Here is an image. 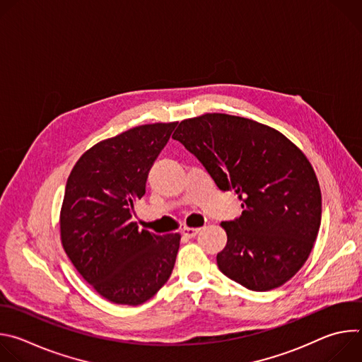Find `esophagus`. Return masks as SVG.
<instances>
[{"label":"esophagus","mask_w":362,"mask_h":362,"mask_svg":"<svg viewBox=\"0 0 362 362\" xmlns=\"http://www.w3.org/2000/svg\"><path fill=\"white\" fill-rule=\"evenodd\" d=\"M199 230H200L199 228H187L186 226V228L182 229V235L186 236V238H194L199 233Z\"/></svg>","instance_id":"34e87169"}]
</instances>
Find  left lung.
<instances>
[{"instance_id":"1","label":"left lung","mask_w":362,"mask_h":362,"mask_svg":"<svg viewBox=\"0 0 362 362\" xmlns=\"http://www.w3.org/2000/svg\"><path fill=\"white\" fill-rule=\"evenodd\" d=\"M172 137L221 190L242 200V215L222 223L228 242L216 256L221 272L256 292L289 281L321 226V189L305 154L272 127L222 113L183 120Z\"/></svg>"}]
</instances>
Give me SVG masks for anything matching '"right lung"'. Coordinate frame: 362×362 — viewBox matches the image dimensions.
<instances>
[{"label":"right lung","instance_id":"right-lung-1","mask_svg":"<svg viewBox=\"0 0 362 362\" xmlns=\"http://www.w3.org/2000/svg\"><path fill=\"white\" fill-rule=\"evenodd\" d=\"M176 124L137 126L103 140L83 154L67 179L63 247L84 281L113 303L140 305L172 275L180 235L139 230L132 214Z\"/></svg>","mask_w":362,"mask_h":362}]
</instances>
